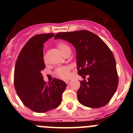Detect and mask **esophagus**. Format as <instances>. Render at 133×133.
Wrapping results in <instances>:
<instances>
[{"label": "esophagus", "mask_w": 133, "mask_h": 133, "mask_svg": "<svg viewBox=\"0 0 133 133\" xmlns=\"http://www.w3.org/2000/svg\"><path fill=\"white\" fill-rule=\"evenodd\" d=\"M66 83L69 85V84H70V82H71V80H66V81H65Z\"/></svg>", "instance_id": "obj_1"}]
</instances>
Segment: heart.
Returning <instances> with one entry per match:
<instances>
[{
    "label": "heart",
    "mask_w": 133,
    "mask_h": 133,
    "mask_svg": "<svg viewBox=\"0 0 133 133\" xmlns=\"http://www.w3.org/2000/svg\"><path fill=\"white\" fill-rule=\"evenodd\" d=\"M57 46L61 50V52L64 54L66 50L68 49H70V47L66 43H59L57 44ZM56 75H58V77H61L63 78H67L70 76V67L69 66H63V67H60L56 69Z\"/></svg>",
    "instance_id": "1"
}]
</instances>
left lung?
<instances>
[{
	"label": "left lung",
	"mask_w": 133,
	"mask_h": 133,
	"mask_svg": "<svg viewBox=\"0 0 133 133\" xmlns=\"http://www.w3.org/2000/svg\"><path fill=\"white\" fill-rule=\"evenodd\" d=\"M55 39L67 41L75 46L78 74L88 81H81L77 98L90 108L106 105L118 87L115 57L108 46L97 35L88 30L58 32Z\"/></svg>",
	"instance_id": "8db88e82"
}]
</instances>
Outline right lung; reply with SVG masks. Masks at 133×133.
<instances>
[{
  "instance_id": "obj_1",
  "label": "right lung",
  "mask_w": 133,
  "mask_h": 133,
  "mask_svg": "<svg viewBox=\"0 0 133 133\" xmlns=\"http://www.w3.org/2000/svg\"><path fill=\"white\" fill-rule=\"evenodd\" d=\"M55 34H41L32 37L21 50L15 64V87L18 97L26 107L36 112H45L58 107L66 84L54 78L44 82L41 71L45 68L43 47Z\"/></svg>"
}]
</instances>
